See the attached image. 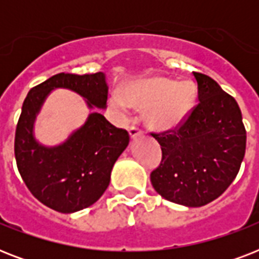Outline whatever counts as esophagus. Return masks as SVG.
Masks as SVG:
<instances>
[{
  "mask_svg": "<svg viewBox=\"0 0 259 259\" xmlns=\"http://www.w3.org/2000/svg\"><path fill=\"white\" fill-rule=\"evenodd\" d=\"M129 134H130V137H132V138H137V137H140V136H141V134H142V130L140 129L138 126L132 125L129 127Z\"/></svg>",
  "mask_w": 259,
  "mask_h": 259,
  "instance_id": "34e87169",
  "label": "esophagus"
}]
</instances>
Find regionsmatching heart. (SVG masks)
<instances>
[{
	"label": "heart",
	"instance_id": "obj_1",
	"mask_svg": "<svg viewBox=\"0 0 259 259\" xmlns=\"http://www.w3.org/2000/svg\"><path fill=\"white\" fill-rule=\"evenodd\" d=\"M196 99L192 83L165 78L142 79L129 83L122 97L114 95L111 105L117 110L127 106L146 110V122L153 129L165 130L180 125L188 117Z\"/></svg>",
	"mask_w": 259,
	"mask_h": 259
}]
</instances>
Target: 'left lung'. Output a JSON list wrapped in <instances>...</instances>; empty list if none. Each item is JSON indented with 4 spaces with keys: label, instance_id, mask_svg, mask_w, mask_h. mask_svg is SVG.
I'll list each match as a JSON object with an SVG mask.
<instances>
[{
    "label": "left lung",
    "instance_id": "obj_1",
    "mask_svg": "<svg viewBox=\"0 0 259 259\" xmlns=\"http://www.w3.org/2000/svg\"><path fill=\"white\" fill-rule=\"evenodd\" d=\"M197 105L180 125L150 133L161 146L160 165L150 173L164 199L201 207L219 197L237 177L246 150V129L237 101L212 78L193 72Z\"/></svg>",
    "mask_w": 259,
    "mask_h": 259
}]
</instances>
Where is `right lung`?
<instances>
[{"instance_id": "add662e5", "label": "right lung", "mask_w": 259, "mask_h": 259, "mask_svg": "<svg viewBox=\"0 0 259 259\" xmlns=\"http://www.w3.org/2000/svg\"><path fill=\"white\" fill-rule=\"evenodd\" d=\"M63 87L80 94L90 107H105V75L56 74L40 83L22 103L14 136V156L22 180L38 201L63 213L94 204L109 187L114 162L129 145V133L111 125L102 114L91 113L87 122L64 144L40 145L32 129L36 114L51 90Z\"/></svg>"}]
</instances>
